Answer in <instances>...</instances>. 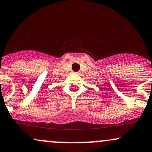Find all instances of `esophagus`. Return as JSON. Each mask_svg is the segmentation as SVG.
Listing matches in <instances>:
<instances>
[{
    "instance_id": "esophagus-1",
    "label": "esophagus",
    "mask_w": 152,
    "mask_h": 152,
    "mask_svg": "<svg viewBox=\"0 0 152 152\" xmlns=\"http://www.w3.org/2000/svg\"><path fill=\"white\" fill-rule=\"evenodd\" d=\"M76 73H77V74H78V73H79V72H76Z\"/></svg>"
}]
</instances>
